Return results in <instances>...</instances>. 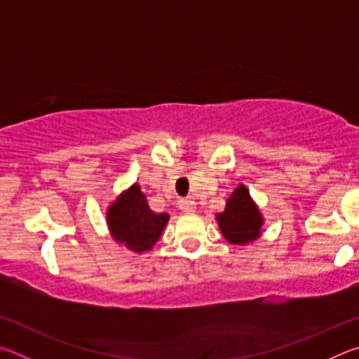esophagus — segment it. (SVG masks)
<instances>
[{
    "label": "esophagus",
    "instance_id": "1",
    "mask_svg": "<svg viewBox=\"0 0 359 359\" xmlns=\"http://www.w3.org/2000/svg\"><path fill=\"white\" fill-rule=\"evenodd\" d=\"M179 208L182 212H184V214H193L194 209H196V203H194L190 198H185L179 201Z\"/></svg>",
    "mask_w": 359,
    "mask_h": 359
}]
</instances>
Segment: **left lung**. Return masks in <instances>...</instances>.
<instances>
[{"label":"left lung","instance_id":"1","mask_svg":"<svg viewBox=\"0 0 359 359\" xmlns=\"http://www.w3.org/2000/svg\"><path fill=\"white\" fill-rule=\"evenodd\" d=\"M217 222L224 239L231 244H248L261 236L264 218L259 214L258 205L250 198L245 185H239L231 193L226 208L217 214Z\"/></svg>","mask_w":359,"mask_h":359}]
</instances>
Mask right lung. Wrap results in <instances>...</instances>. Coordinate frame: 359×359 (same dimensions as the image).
<instances>
[{"mask_svg": "<svg viewBox=\"0 0 359 359\" xmlns=\"http://www.w3.org/2000/svg\"><path fill=\"white\" fill-rule=\"evenodd\" d=\"M107 226L115 242L128 247L131 252H149L169 220L166 212L151 210L137 184L123 191L107 209Z\"/></svg>", "mask_w": 359, "mask_h": 359, "instance_id": "add662e5", "label": "right lung"}]
</instances>
